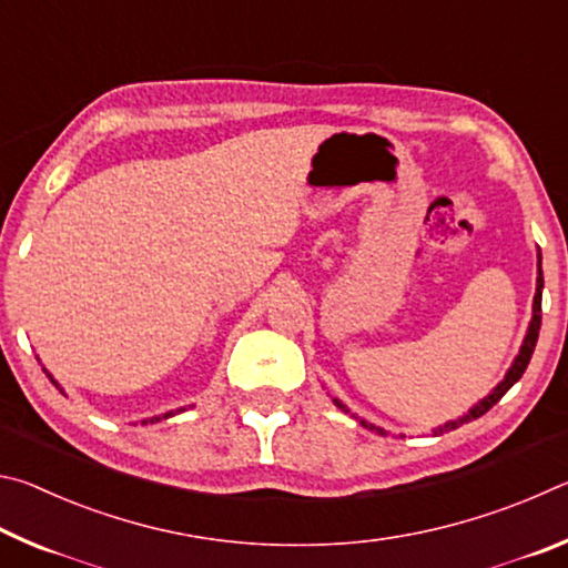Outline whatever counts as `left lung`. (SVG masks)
<instances>
[{
  "mask_svg": "<svg viewBox=\"0 0 568 568\" xmlns=\"http://www.w3.org/2000/svg\"><path fill=\"white\" fill-rule=\"evenodd\" d=\"M541 293H544V273H541V250H538V275H536V295H534V307H531V321H528V328H526V335H524V343H521V348H518V353H516V358H514V363H511V368L506 371L504 381L498 383V386H496L491 393H488L486 398H480V400L476 403V406H470V408L464 413V416H458V418H454V420L444 423V426L434 428V436H440V434H446V430H454V428H458V426H464V423H468V420H476V418H480L488 408H494L496 403L506 396V390L511 388L518 378L524 376L526 365H528V361H531L534 348H536L538 328H541ZM333 403H335V406H338L341 410L351 413V408H348V406H343V400L333 398ZM351 416H353V418H358V416H355V413H351ZM358 420H361V426H363V428H368V430H378L381 436H386V434H388V430H383V428H378V426H373V423H368V420H363V418H358Z\"/></svg>",
  "mask_w": 568,
  "mask_h": 568,
  "instance_id": "obj_1",
  "label": "left lung"
}]
</instances>
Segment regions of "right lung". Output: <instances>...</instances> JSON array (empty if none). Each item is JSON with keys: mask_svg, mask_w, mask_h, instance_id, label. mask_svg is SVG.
Here are the masks:
<instances>
[{"mask_svg": "<svg viewBox=\"0 0 568 568\" xmlns=\"http://www.w3.org/2000/svg\"><path fill=\"white\" fill-rule=\"evenodd\" d=\"M44 373H47V376H50V381L54 383V386L57 388H60V393H64L62 390V386H60V383H57L54 378H52V373L50 371H47V368H42ZM182 410H185V408H178V410H168V413H162V416H152V418H145V420H142V426H145V423H158V420H162V418H170V416H175V413H182Z\"/></svg>", "mask_w": 568, "mask_h": 568, "instance_id": "1", "label": "right lung"}]
</instances>
